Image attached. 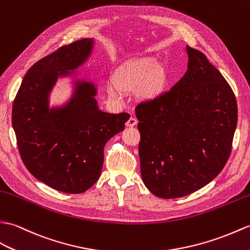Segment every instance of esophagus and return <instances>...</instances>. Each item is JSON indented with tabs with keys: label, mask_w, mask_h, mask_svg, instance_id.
I'll use <instances>...</instances> for the list:
<instances>
[{
	"label": "esophagus",
	"mask_w": 250,
	"mask_h": 250,
	"mask_svg": "<svg viewBox=\"0 0 250 250\" xmlns=\"http://www.w3.org/2000/svg\"><path fill=\"white\" fill-rule=\"evenodd\" d=\"M137 123H138V121H137V119L136 118H134V117H130L129 118V120H127L126 121V126H135L136 125H137Z\"/></svg>",
	"instance_id": "obj_1"
}]
</instances>
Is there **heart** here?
Here are the masks:
<instances>
[{"mask_svg":"<svg viewBox=\"0 0 250 250\" xmlns=\"http://www.w3.org/2000/svg\"><path fill=\"white\" fill-rule=\"evenodd\" d=\"M165 83L166 73L158 61L154 57H141L116 68L106 89L109 98L117 102L123 100V92L130 94L136 90L143 100H153L162 94Z\"/></svg>","mask_w":250,"mask_h":250,"instance_id":"heart-1","label":"heart"}]
</instances>
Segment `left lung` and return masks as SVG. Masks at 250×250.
Wrapping results in <instances>:
<instances>
[{
  "label": "left lung",
  "instance_id": "8db88e82",
  "mask_svg": "<svg viewBox=\"0 0 250 250\" xmlns=\"http://www.w3.org/2000/svg\"><path fill=\"white\" fill-rule=\"evenodd\" d=\"M188 71L170 90L135 107L141 173L164 199L206 187L230 156L237 124L230 85L202 52L187 45Z\"/></svg>",
  "mask_w": 250,
  "mask_h": 250
}]
</instances>
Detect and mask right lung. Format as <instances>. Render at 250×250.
Segmentation results:
<instances>
[{
    "mask_svg": "<svg viewBox=\"0 0 250 250\" xmlns=\"http://www.w3.org/2000/svg\"><path fill=\"white\" fill-rule=\"evenodd\" d=\"M94 39L62 45L28 69L13 104V127L21 159L39 181L68 194L84 193L101 175L104 146L124 131L129 114H108L98 107L92 82L75 81L70 100L49 106L57 79L87 61Z\"/></svg>",
    "mask_w": 250,
    "mask_h": 250,
    "instance_id": "obj_1",
    "label": "right lung"
}]
</instances>
